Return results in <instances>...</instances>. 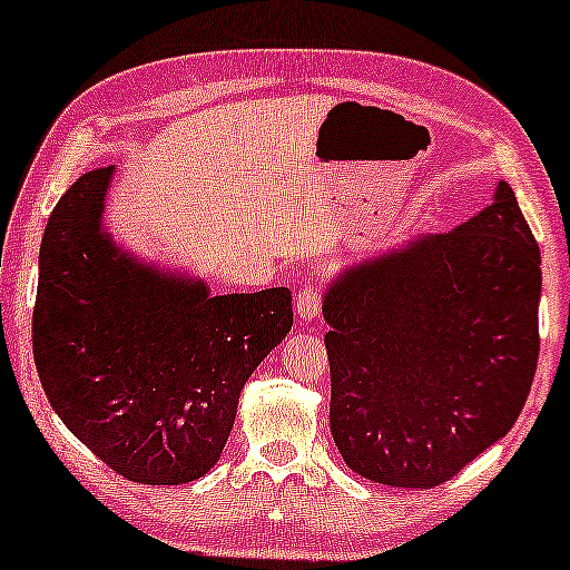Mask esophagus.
Masks as SVG:
<instances>
[{
    "label": "esophagus",
    "instance_id": "1",
    "mask_svg": "<svg viewBox=\"0 0 570 570\" xmlns=\"http://www.w3.org/2000/svg\"><path fill=\"white\" fill-rule=\"evenodd\" d=\"M318 311H322V291L316 285H303L298 291V316L314 322L318 318Z\"/></svg>",
    "mask_w": 570,
    "mask_h": 570
}]
</instances>
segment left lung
Instances as JSON below:
<instances>
[{
  "mask_svg": "<svg viewBox=\"0 0 570 570\" xmlns=\"http://www.w3.org/2000/svg\"><path fill=\"white\" fill-rule=\"evenodd\" d=\"M540 246L513 189L347 267L324 295L332 439L350 470L435 488L517 423L540 357Z\"/></svg>",
  "mask_w": 570,
  "mask_h": 570,
  "instance_id": "1",
  "label": "left lung"
}]
</instances>
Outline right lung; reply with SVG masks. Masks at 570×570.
<instances>
[{
  "label": "right lung",
  "mask_w": 570,
  "mask_h": 570,
  "mask_svg": "<svg viewBox=\"0 0 570 570\" xmlns=\"http://www.w3.org/2000/svg\"><path fill=\"white\" fill-rule=\"evenodd\" d=\"M114 168L57 202L38 256L33 357L51 407L116 474L199 480L223 454L238 396L293 326L287 287L209 295L124 254L104 228Z\"/></svg>",
  "instance_id": "obj_1"
}]
</instances>
